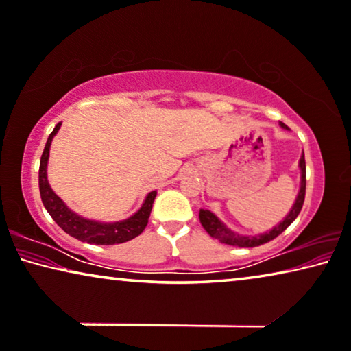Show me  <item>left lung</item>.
<instances>
[{
  "label": "left lung",
  "mask_w": 351,
  "mask_h": 351,
  "mask_svg": "<svg viewBox=\"0 0 351 351\" xmlns=\"http://www.w3.org/2000/svg\"><path fill=\"white\" fill-rule=\"evenodd\" d=\"M281 127L287 128V130H289V127L282 122H281ZM300 169H301V186H300V193H298V196H296V201L293 204V207L289 212L287 217L284 218V221H281V223H279L278 226H274V228L269 232H265V234H261V235H256V237L240 235V234H237V232L230 230L224 223H221V219H218V217H215V215L210 212V210L201 208V212H199V219H201V224L204 226V229L208 232L210 237H213V239L219 240L221 243L239 246V247H256V246H261L263 243H268V241H271L273 239H276L278 235H281L282 232L293 223L296 217L300 215L301 208H303L304 196H306V161H304V154L301 155V158H300Z\"/></svg>",
  "instance_id": "left-lung-1"
}]
</instances>
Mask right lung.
<instances>
[{
	"instance_id": "1",
	"label": "right lung",
	"mask_w": 351,
	"mask_h": 351,
	"mask_svg": "<svg viewBox=\"0 0 351 351\" xmlns=\"http://www.w3.org/2000/svg\"><path fill=\"white\" fill-rule=\"evenodd\" d=\"M59 127H61V122L56 123L55 130H53L50 133V136H48L39 166L40 197L47 212L50 213V217L55 219V223L66 232V234L80 241H84V243L117 245L138 237L149 223V217L150 212H152V206L155 196H157V191H150L147 194L143 207L139 208L133 217L123 221H117V223H99V221L86 219L80 217V215L73 213L72 210L61 201V197L51 190L50 183L47 180V163L48 155H50V144L53 141V138H55V134L58 133Z\"/></svg>"
}]
</instances>
